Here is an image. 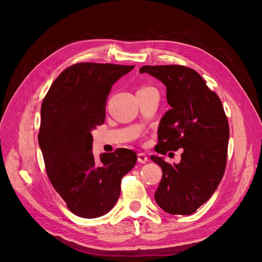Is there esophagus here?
<instances>
[{
	"instance_id": "1",
	"label": "esophagus",
	"mask_w": 262,
	"mask_h": 262,
	"mask_svg": "<svg viewBox=\"0 0 262 262\" xmlns=\"http://www.w3.org/2000/svg\"><path fill=\"white\" fill-rule=\"evenodd\" d=\"M148 161V158L146 156V154L144 153H139L138 154V162L141 164H145Z\"/></svg>"
}]
</instances>
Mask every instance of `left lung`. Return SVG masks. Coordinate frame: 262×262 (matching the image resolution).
<instances>
[{"instance_id":"left-lung-1","label":"left lung","mask_w":262,"mask_h":262,"mask_svg":"<svg viewBox=\"0 0 262 262\" xmlns=\"http://www.w3.org/2000/svg\"><path fill=\"white\" fill-rule=\"evenodd\" d=\"M163 82L171 109L158 126L156 152L184 149L179 164L150 156L161 166L163 177L155 201L169 214L188 215L207 202L223 178L227 161L229 125L223 105L201 75L184 66H144Z\"/></svg>"}]
</instances>
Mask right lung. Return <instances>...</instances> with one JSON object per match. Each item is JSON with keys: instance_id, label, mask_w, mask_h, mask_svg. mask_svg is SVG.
<instances>
[{"instance_id": "obj_1", "label": "right lung", "mask_w": 262, "mask_h": 262, "mask_svg": "<svg viewBox=\"0 0 262 262\" xmlns=\"http://www.w3.org/2000/svg\"><path fill=\"white\" fill-rule=\"evenodd\" d=\"M134 66L80 62L55 78L43 98L38 133L47 175L67 207L94 219L114 208L121 179L137 163L128 148L95 160L92 130L104 123L112 86Z\"/></svg>"}]
</instances>
